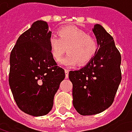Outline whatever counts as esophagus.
<instances>
[{"label":"esophagus","instance_id":"esophagus-1","mask_svg":"<svg viewBox=\"0 0 132 132\" xmlns=\"http://www.w3.org/2000/svg\"><path fill=\"white\" fill-rule=\"evenodd\" d=\"M65 73H66V78H68V76H69V69H65Z\"/></svg>","mask_w":132,"mask_h":132}]
</instances>
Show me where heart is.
I'll return each mask as SVG.
<instances>
[{
  "mask_svg": "<svg viewBox=\"0 0 132 132\" xmlns=\"http://www.w3.org/2000/svg\"><path fill=\"white\" fill-rule=\"evenodd\" d=\"M58 37L52 36L49 39V46L52 57L59 61L66 48L68 54L61 60L65 66H74L88 63L95 56L98 50L97 39L76 27L66 26L58 30Z\"/></svg>",
  "mask_w": 132,
  "mask_h": 132,
  "instance_id": "b5f03b06",
  "label": "heart"
}]
</instances>
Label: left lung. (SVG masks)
Segmentation results:
<instances>
[{
	"label": "left lung",
	"instance_id": "left-lung-1",
	"mask_svg": "<svg viewBox=\"0 0 132 132\" xmlns=\"http://www.w3.org/2000/svg\"><path fill=\"white\" fill-rule=\"evenodd\" d=\"M92 30L99 50L86 66L69 72L73 105L82 116L98 114L110 107L121 80V57L113 37L99 24Z\"/></svg>",
	"mask_w": 132,
	"mask_h": 132
}]
</instances>
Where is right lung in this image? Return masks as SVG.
<instances>
[{"label": "right lung", "mask_w": 132, "mask_h": 132, "mask_svg": "<svg viewBox=\"0 0 132 132\" xmlns=\"http://www.w3.org/2000/svg\"><path fill=\"white\" fill-rule=\"evenodd\" d=\"M46 22L37 20L22 34L10 56L9 85L18 108L33 116L49 113L65 71L52 57Z\"/></svg>", "instance_id": "right-lung-1"}]
</instances>
